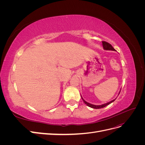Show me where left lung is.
Returning <instances> with one entry per match:
<instances>
[{
    "label": "left lung",
    "instance_id": "8db88e82",
    "mask_svg": "<svg viewBox=\"0 0 145 145\" xmlns=\"http://www.w3.org/2000/svg\"><path fill=\"white\" fill-rule=\"evenodd\" d=\"M102 44H103V49L105 50L116 51V50L112 47V46L110 44V43H108V42H105V41H102ZM120 93H119V94H120ZM118 95H119V94H118ZM81 97H82V96H81ZM82 99L83 102H84V103L87 105L88 106L91 107V108H94V109H100V108H104V107H105L106 106H107V105H109L110 103H111L112 102H113L114 101V100L116 99H114V100H112V101H111V102H109L103 104V105H93V104H91V103H88L87 102H86L85 100H83L82 97Z\"/></svg>",
    "mask_w": 145,
    "mask_h": 145
}]
</instances>
